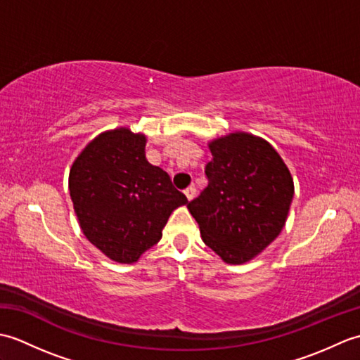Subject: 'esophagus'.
<instances>
[{"label":"esophagus","mask_w":360,"mask_h":360,"mask_svg":"<svg viewBox=\"0 0 360 360\" xmlns=\"http://www.w3.org/2000/svg\"><path fill=\"white\" fill-rule=\"evenodd\" d=\"M184 193H186V196H187V200H188V201H192L193 198L196 196V188H195V186H190V187H187V188L184 190Z\"/></svg>","instance_id":"obj_1"}]
</instances>
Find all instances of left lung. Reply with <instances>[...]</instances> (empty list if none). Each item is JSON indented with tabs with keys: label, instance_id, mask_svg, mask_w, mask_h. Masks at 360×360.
Here are the masks:
<instances>
[{
	"label": "left lung",
	"instance_id": "8db88e82",
	"mask_svg": "<svg viewBox=\"0 0 360 360\" xmlns=\"http://www.w3.org/2000/svg\"><path fill=\"white\" fill-rule=\"evenodd\" d=\"M209 184L187 204L202 241L229 264L255 258L280 235L294 181L272 145L236 131L209 142Z\"/></svg>",
	"mask_w": 360,
	"mask_h": 360
}]
</instances>
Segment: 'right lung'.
I'll return each mask as SVG.
<instances>
[{
  "label": "right lung",
  "instance_id": "obj_1",
  "mask_svg": "<svg viewBox=\"0 0 360 360\" xmlns=\"http://www.w3.org/2000/svg\"><path fill=\"white\" fill-rule=\"evenodd\" d=\"M147 137L116 128L91 141L70 172L75 215L88 241L112 262L131 264L160 240L187 198L145 158Z\"/></svg>",
  "mask_w": 360,
  "mask_h": 360
}]
</instances>
